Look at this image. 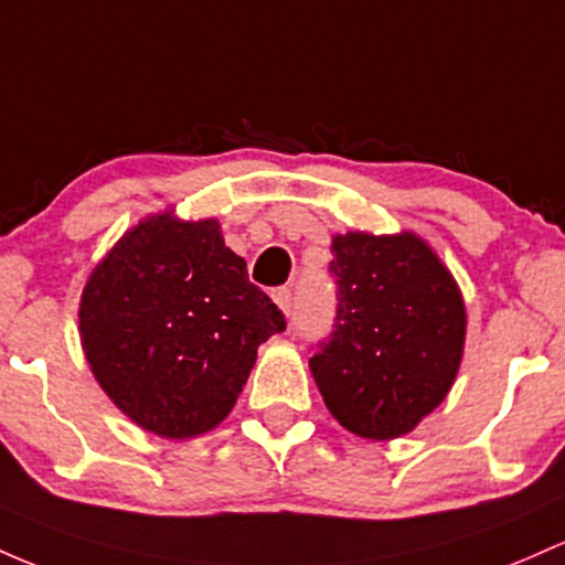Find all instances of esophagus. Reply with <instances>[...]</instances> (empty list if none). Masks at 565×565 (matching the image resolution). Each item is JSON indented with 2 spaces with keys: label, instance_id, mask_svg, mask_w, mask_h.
Segmentation results:
<instances>
[{
  "label": "esophagus",
  "instance_id": "1",
  "mask_svg": "<svg viewBox=\"0 0 565 565\" xmlns=\"http://www.w3.org/2000/svg\"><path fill=\"white\" fill-rule=\"evenodd\" d=\"M271 299H275V303L285 315H290V307H294V288H290V285H282V288H277L275 294H271Z\"/></svg>",
  "mask_w": 565,
  "mask_h": 565
}]
</instances>
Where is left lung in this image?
<instances>
[{
	"instance_id": "left-lung-1",
	"label": "left lung",
	"mask_w": 565,
	"mask_h": 565,
	"mask_svg": "<svg viewBox=\"0 0 565 565\" xmlns=\"http://www.w3.org/2000/svg\"><path fill=\"white\" fill-rule=\"evenodd\" d=\"M333 331L315 347L312 376L328 411L371 440L401 437L443 403L465 350V301L414 234L335 237Z\"/></svg>"
}]
</instances>
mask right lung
<instances>
[{
    "label": "right lung",
    "mask_w": 565,
    "mask_h": 565,
    "mask_svg": "<svg viewBox=\"0 0 565 565\" xmlns=\"http://www.w3.org/2000/svg\"><path fill=\"white\" fill-rule=\"evenodd\" d=\"M79 331L98 384L138 427L194 437L230 416L285 315L215 221L157 215L95 266Z\"/></svg>",
    "instance_id": "1"
}]
</instances>
